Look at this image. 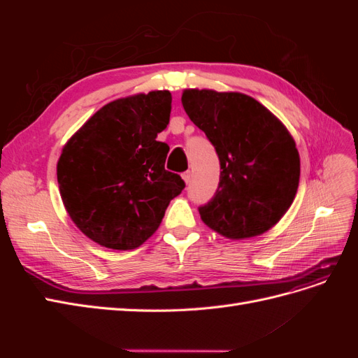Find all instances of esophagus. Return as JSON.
I'll use <instances>...</instances> for the list:
<instances>
[{
	"mask_svg": "<svg viewBox=\"0 0 358 358\" xmlns=\"http://www.w3.org/2000/svg\"><path fill=\"white\" fill-rule=\"evenodd\" d=\"M191 178H192L191 171H185V173H183V175H182V179H183V182L187 183V185H188V183L191 182Z\"/></svg>",
	"mask_w": 358,
	"mask_h": 358,
	"instance_id": "esophagus-1",
	"label": "esophagus"
}]
</instances>
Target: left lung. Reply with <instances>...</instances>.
Returning a JSON list of instances; mask_svg holds the SVG:
<instances>
[{
    "label": "left lung",
    "mask_w": 358,
    "mask_h": 358,
    "mask_svg": "<svg viewBox=\"0 0 358 358\" xmlns=\"http://www.w3.org/2000/svg\"><path fill=\"white\" fill-rule=\"evenodd\" d=\"M182 106L221 162L215 197L199 209L201 221L231 241L268 231L299 188L300 157L287 127L242 92L185 90Z\"/></svg>",
    "instance_id": "8db88e82"
}]
</instances>
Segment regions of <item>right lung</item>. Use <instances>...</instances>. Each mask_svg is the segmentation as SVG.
<instances>
[{
    "instance_id": "obj_1",
    "label": "right lung",
    "mask_w": 358,
    "mask_h": 358,
    "mask_svg": "<svg viewBox=\"0 0 358 358\" xmlns=\"http://www.w3.org/2000/svg\"><path fill=\"white\" fill-rule=\"evenodd\" d=\"M170 110L169 91L124 96L103 106L64 145L57 164L61 199L95 243L117 251L138 248L185 188L164 167L169 146L157 142Z\"/></svg>"
}]
</instances>
